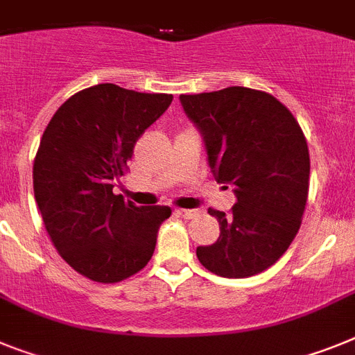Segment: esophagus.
<instances>
[{"instance_id":"34e87169","label":"esophagus","mask_w":355,"mask_h":355,"mask_svg":"<svg viewBox=\"0 0 355 355\" xmlns=\"http://www.w3.org/2000/svg\"><path fill=\"white\" fill-rule=\"evenodd\" d=\"M175 214H177V216H180V218L191 220L196 216V211L195 209H175Z\"/></svg>"}]
</instances>
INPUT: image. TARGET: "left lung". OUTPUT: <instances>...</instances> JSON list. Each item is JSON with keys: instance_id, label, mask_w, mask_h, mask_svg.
I'll list each match as a JSON object with an SVG mask.
<instances>
[{"instance_id": "8db88e82", "label": "left lung", "mask_w": 355, "mask_h": 355, "mask_svg": "<svg viewBox=\"0 0 355 355\" xmlns=\"http://www.w3.org/2000/svg\"><path fill=\"white\" fill-rule=\"evenodd\" d=\"M180 103L204 137L216 180L234 184L236 195L227 214L209 209L220 236L196 247V258L222 278L263 272L302 225L311 175L302 128L276 97L243 86L180 95Z\"/></svg>"}]
</instances>
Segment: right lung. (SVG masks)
<instances>
[{
  "label": "right lung",
  "instance_id": "obj_1",
  "mask_svg": "<svg viewBox=\"0 0 355 355\" xmlns=\"http://www.w3.org/2000/svg\"><path fill=\"white\" fill-rule=\"evenodd\" d=\"M173 95L141 94L112 83L71 95L53 113L34 159V196L44 227L71 269L117 284L151 260L168 205L137 207L113 195L139 137Z\"/></svg>",
  "mask_w": 355,
  "mask_h": 355
}]
</instances>
